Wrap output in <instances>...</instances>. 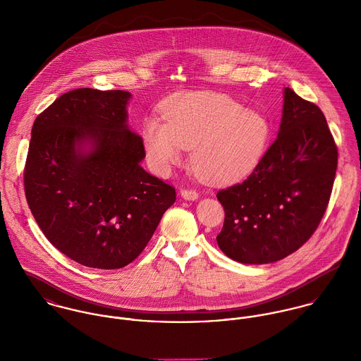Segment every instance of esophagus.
I'll return each instance as SVG.
<instances>
[{"mask_svg": "<svg viewBox=\"0 0 361 361\" xmlns=\"http://www.w3.org/2000/svg\"><path fill=\"white\" fill-rule=\"evenodd\" d=\"M180 195L185 200H197L199 199V192L195 190V189H182L180 190Z\"/></svg>", "mask_w": 361, "mask_h": 361, "instance_id": "1", "label": "esophagus"}]
</instances>
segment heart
<instances>
[{
    "instance_id": "b5f03b06",
    "label": "heart",
    "mask_w": 361,
    "mask_h": 361,
    "mask_svg": "<svg viewBox=\"0 0 361 361\" xmlns=\"http://www.w3.org/2000/svg\"><path fill=\"white\" fill-rule=\"evenodd\" d=\"M164 116L166 122L149 119L143 126L155 169L169 171L192 147L193 169L216 183L249 173L264 154L271 130L261 112L211 92L176 96L165 104Z\"/></svg>"
}]
</instances>
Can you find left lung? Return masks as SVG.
I'll use <instances>...</instances> for the list:
<instances>
[{"label":"left lung","mask_w":361,"mask_h":361,"mask_svg":"<svg viewBox=\"0 0 361 361\" xmlns=\"http://www.w3.org/2000/svg\"><path fill=\"white\" fill-rule=\"evenodd\" d=\"M336 166L338 147L322 111L285 87L278 137L246 180L216 193L225 211L219 249L243 264L295 253L325 214Z\"/></svg>","instance_id":"1"}]
</instances>
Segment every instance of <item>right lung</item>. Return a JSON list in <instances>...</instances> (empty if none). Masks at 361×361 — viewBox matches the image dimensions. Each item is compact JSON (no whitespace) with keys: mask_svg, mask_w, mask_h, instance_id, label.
Returning a JSON list of instances; mask_svg holds the SVG:
<instances>
[{"mask_svg":"<svg viewBox=\"0 0 361 361\" xmlns=\"http://www.w3.org/2000/svg\"><path fill=\"white\" fill-rule=\"evenodd\" d=\"M123 90L76 89L35 121L23 182L29 208L66 257L116 269L137 257L175 188L146 172L142 136L128 126Z\"/></svg>","mask_w":361,"mask_h":361,"instance_id":"add662e5","label":"right lung"}]
</instances>
